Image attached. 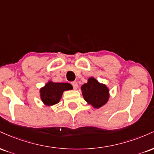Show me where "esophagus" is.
<instances>
[{
  "instance_id": "1",
  "label": "esophagus",
  "mask_w": 154,
  "mask_h": 154,
  "mask_svg": "<svg viewBox=\"0 0 154 154\" xmlns=\"http://www.w3.org/2000/svg\"><path fill=\"white\" fill-rule=\"evenodd\" d=\"M72 86H73L74 89L75 90L77 89V88H78V84H77V82H72Z\"/></svg>"
}]
</instances>
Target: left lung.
<instances>
[{"label": "left lung", "mask_w": 154, "mask_h": 154, "mask_svg": "<svg viewBox=\"0 0 154 154\" xmlns=\"http://www.w3.org/2000/svg\"><path fill=\"white\" fill-rule=\"evenodd\" d=\"M84 99L95 109L103 106L109 98V88L94 77H90L88 82L81 87Z\"/></svg>", "instance_id": "obj_1"}]
</instances>
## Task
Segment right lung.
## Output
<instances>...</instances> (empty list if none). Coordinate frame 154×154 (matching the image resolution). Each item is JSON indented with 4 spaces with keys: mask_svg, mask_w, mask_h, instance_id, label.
<instances>
[{
    "mask_svg": "<svg viewBox=\"0 0 154 154\" xmlns=\"http://www.w3.org/2000/svg\"><path fill=\"white\" fill-rule=\"evenodd\" d=\"M72 89V86L69 83L49 81L40 89V98L45 105L50 106L59 103L63 92Z\"/></svg>",
    "mask_w": 154,
    "mask_h": 154,
    "instance_id": "1",
    "label": "right lung"
}]
</instances>
